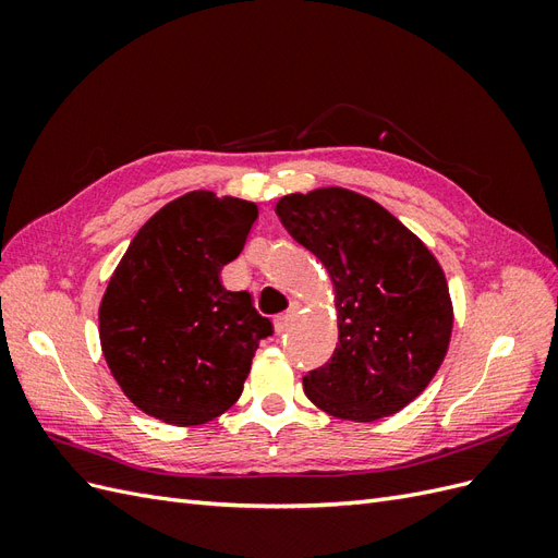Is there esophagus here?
Segmentation results:
<instances>
[{
  "instance_id": "esophagus-1",
  "label": "esophagus",
  "mask_w": 558,
  "mask_h": 558,
  "mask_svg": "<svg viewBox=\"0 0 558 558\" xmlns=\"http://www.w3.org/2000/svg\"><path fill=\"white\" fill-rule=\"evenodd\" d=\"M293 310L289 312V314H281V316H277L275 318V330H277V335H281V332H286L289 330V326H291V320H293Z\"/></svg>"
}]
</instances>
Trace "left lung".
Instances as JSON below:
<instances>
[{"instance_id": "1", "label": "left lung", "mask_w": 558, "mask_h": 558, "mask_svg": "<svg viewBox=\"0 0 558 558\" xmlns=\"http://www.w3.org/2000/svg\"><path fill=\"white\" fill-rule=\"evenodd\" d=\"M277 216L335 286L340 342L302 377L307 398L363 424L400 412L449 349L453 307L440 263L379 202L337 185L283 195Z\"/></svg>"}]
</instances>
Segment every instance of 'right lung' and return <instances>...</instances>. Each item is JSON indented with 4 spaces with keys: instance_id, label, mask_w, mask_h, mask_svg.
Returning <instances> with one entry per match:
<instances>
[{
    "instance_id": "1",
    "label": "right lung",
    "mask_w": 558,
    "mask_h": 558,
    "mask_svg": "<svg viewBox=\"0 0 558 558\" xmlns=\"http://www.w3.org/2000/svg\"><path fill=\"white\" fill-rule=\"evenodd\" d=\"M258 207L185 193L134 234L99 302V342L123 393L165 424L199 426L242 396L269 318L221 269L242 253Z\"/></svg>"
}]
</instances>
